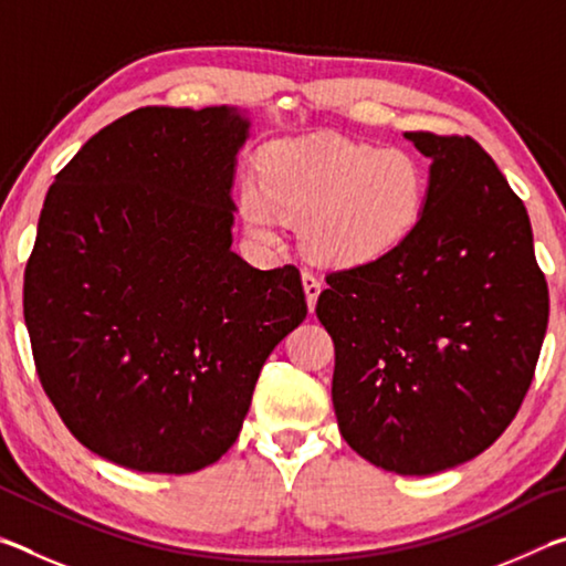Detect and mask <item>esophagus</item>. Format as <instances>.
Segmentation results:
<instances>
[{
	"instance_id": "esophagus-1",
	"label": "esophagus",
	"mask_w": 566,
	"mask_h": 566,
	"mask_svg": "<svg viewBox=\"0 0 566 566\" xmlns=\"http://www.w3.org/2000/svg\"><path fill=\"white\" fill-rule=\"evenodd\" d=\"M302 286L306 294V304H310V312H314V306H317V296L322 292V282L312 272H302Z\"/></svg>"
}]
</instances>
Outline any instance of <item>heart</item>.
<instances>
[{
	"instance_id": "heart-1",
	"label": "heart",
	"mask_w": 566,
	"mask_h": 566,
	"mask_svg": "<svg viewBox=\"0 0 566 566\" xmlns=\"http://www.w3.org/2000/svg\"><path fill=\"white\" fill-rule=\"evenodd\" d=\"M424 165L405 149L322 137L286 142L239 187L247 224L276 239L280 217L302 222L312 260L332 266L377 262L415 232L427 205Z\"/></svg>"
}]
</instances>
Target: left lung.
Here are the masks:
<instances>
[{
  "mask_svg": "<svg viewBox=\"0 0 566 566\" xmlns=\"http://www.w3.org/2000/svg\"><path fill=\"white\" fill-rule=\"evenodd\" d=\"M429 165L421 219L395 252L327 274L339 432L367 462L427 476L492 447L520 411L549 292L522 199L472 137L405 132Z\"/></svg>",
  "mask_w": 566,
  "mask_h": 566,
  "instance_id": "8db88e82",
  "label": "left lung"
}]
</instances>
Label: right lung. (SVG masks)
Masks as SVG:
<instances>
[{
  "label": "right lung",
  "instance_id": "add662e5",
  "mask_svg": "<svg viewBox=\"0 0 566 566\" xmlns=\"http://www.w3.org/2000/svg\"><path fill=\"white\" fill-rule=\"evenodd\" d=\"M244 109L142 107L46 191L24 272L36 375L70 432L137 472L237 442L266 357L306 317L292 264L232 252Z\"/></svg>",
  "mask_w": 566,
  "mask_h": 566
}]
</instances>
